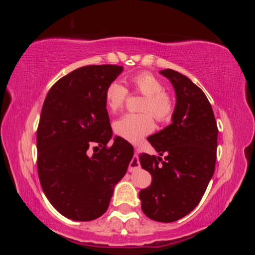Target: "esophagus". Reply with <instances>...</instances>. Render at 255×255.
Listing matches in <instances>:
<instances>
[{"label": "esophagus", "mask_w": 255, "mask_h": 255, "mask_svg": "<svg viewBox=\"0 0 255 255\" xmlns=\"http://www.w3.org/2000/svg\"><path fill=\"white\" fill-rule=\"evenodd\" d=\"M140 167V164L139 161H138L137 156L136 157H132V159L129 163V166H128V171L129 172H135L136 170H138Z\"/></svg>", "instance_id": "34e87169"}]
</instances>
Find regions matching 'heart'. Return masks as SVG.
I'll list each match as a JSON object with an SVG mask.
<instances>
[{
	"label": "heart",
	"mask_w": 255,
	"mask_h": 255,
	"mask_svg": "<svg viewBox=\"0 0 255 255\" xmlns=\"http://www.w3.org/2000/svg\"><path fill=\"white\" fill-rule=\"evenodd\" d=\"M130 85L136 92L145 96L140 105L141 114H127L115 123L117 135L129 141H139L154 129V119L159 123L169 120L174 111V102L169 93L163 91V84L148 72H141L130 77ZM128 97V90L115 81L108 85L105 93L106 105L112 112L123 109Z\"/></svg>",
	"instance_id": "b5f03b06"
}]
</instances>
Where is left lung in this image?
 Returning a JSON list of instances; mask_svg holds the SVG:
<instances>
[{
	"label": "left lung",
	"mask_w": 255,
	"mask_h": 255,
	"mask_svg": "<svg viewBox=\"0 0 255 255\" xmlns=\"http://www.w3.org/2000/svg\"><path fill=\"white\" fill-rule=\"evenodd\" d=\"M159 73L173 85L176 103L172 124L147 138L159 156L139 155L141 167L152 174V184L140 190L139 199L148 218L172 223L196 208L213 178L218 128L200 88L170 68Z\"/></svg>",
	"instance_id": "obj_1"
}]
</instances>
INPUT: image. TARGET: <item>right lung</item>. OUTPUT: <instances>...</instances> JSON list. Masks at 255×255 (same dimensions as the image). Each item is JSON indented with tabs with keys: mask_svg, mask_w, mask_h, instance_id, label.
<instances>
[{
	"mask_svg": "<svg viewBox=\"0 0 255 255\" xmlns=\"http://www.w3.org/2000/svg\"><path fill=\"white\" fill-rule=\"evenodd\" d=\"M123 68H77L51 86L42 106L38 175L47 199L72 221H93L106 213L133 156L132 145L122 137L108 146L112 129L105 93Z\"/></svg>",
	"mask_w": 255,
	"mask_h": 255,
	"instance_id": "right-lung-1",
	"label": "right lung"
}]
</instances>
